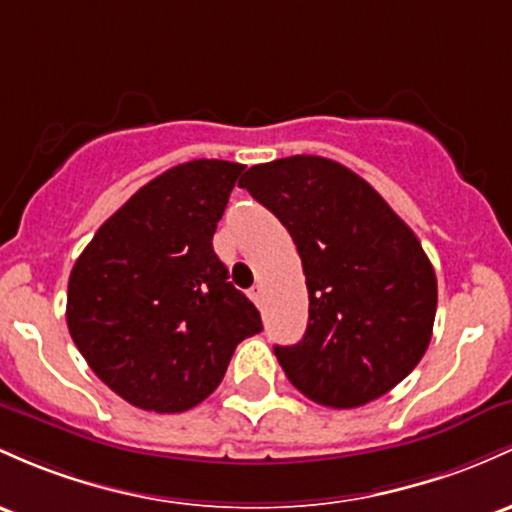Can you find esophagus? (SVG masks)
Returning <instances> with one entry per match:
<instances>
[{"mask_svg": "<svg viewBox=\"0 0 512 512\" xmlns=\"http://www.w3.org/2000/svg\"><path fill=\"white\" fill-rule=\"evenodd\" d=\"M250 299L255 301V303H260V299H262V286H252V289H250Z\"/></svg>", "mask_w": 512, "mask_h": 512, "instance_id": "obj_1", "label": "esophagus"}]
</instances>
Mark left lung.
<instances>
[{
    "mask_svg": "<svg viewBox=\"0 0 512 512\" xmlns=\"http://www.w3.org/2000/svg\"><path fill=\"white\" fill-rule=\"evenodd\" d=\"M240 187L282 221L308 286L301 342L274 345L286 379L328 408L389 393L428 350L437 279L415 233L340 162L294 155L255 165Z\"/></svg>",
    "mask_w": 512,
    "mask_h": 512,
    "instance_id": "obj_1",
    "label": "left lung"
}]
</instances>
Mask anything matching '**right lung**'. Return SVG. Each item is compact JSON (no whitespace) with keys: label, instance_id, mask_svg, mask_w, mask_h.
Returning <instances> with one entry per match:
<instances>
[{"label":"right lung","instance_id":"right-lung-1","mask_svg":"<svg viewBox=\"0 0 512 512\" xmlns=\"http://www.w3.org/2000/svg\"><path fill=\"white\" fill-rule=\"evenodd\" d=\"M245 165L192 160L140 187L70 272L67 328L92 372L143 411L209 398L260 311L228 282L213 233Z\"/></svg>","mask_w":512,"mask_h":512}]
</instances>
